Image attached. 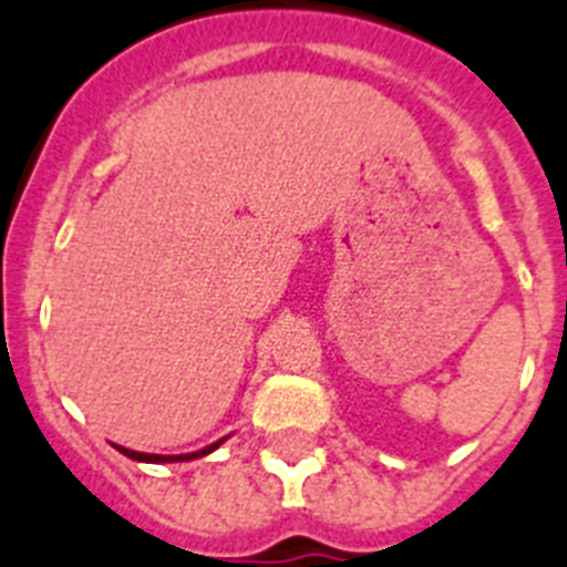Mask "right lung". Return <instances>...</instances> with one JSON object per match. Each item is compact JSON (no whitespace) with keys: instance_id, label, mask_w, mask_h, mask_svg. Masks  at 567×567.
Here are the masks:
<instances>
[{"instance_id":"right-lung-1","label":"right lung","mask_w":567,"mask_h":567,"mask_svg":"<svg viewBox=\"0 0 567 567\" xmlns=\"http://www.w3.org/2000/svg\"><path fill=\"white\" fill-rule=\"evenodd\" d=\"M228 440V436H225ZM225 440L214 442V445L202 447V451H196V454H182V456H159V454H140V451H131V447H120L122 454L127 456V460H136V462H185V460H196V456H205L210 454V451H216V447L223 445Z\"/></svg>"}]
</instances>
